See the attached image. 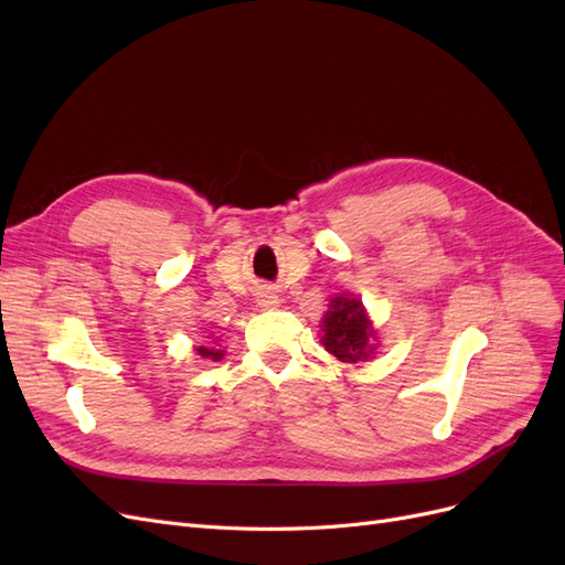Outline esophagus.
I'll return each instance as SVG.
<instances>
[{"label":"esophagus","instance_id":"1","mask_svg":"<svg viewBox=\"0 0 565 565\" xmlns=\"http://www.w3.org/2000/svg\"><path fill=\"white\" fill-rule=\"evenodd\" d=\"M256 301H259V306H264V309H273V306L280 303L278 295L273 292V289H259V292H256Z\"/></svg>","mask_w":565,"mask_h":565}]
</instances>
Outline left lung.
Instances as JSON below:
<instances>
[{"label":"left lung","instance_id":"8db88e82","mask_svg":"<svg viewBox=\"0 0 565 565\" xmlns=\"http://www.w3.org/2000/svg\"><path fill=\"white\" fill-rule=\"evenodd\" d=\"M377 332L372 328L361 299L339 295L330 301V311L322 318V347L341 363L367 361L374 351L372 341Z\"/></svg>","mask_w":565,"mask_h":565}]
</instances>
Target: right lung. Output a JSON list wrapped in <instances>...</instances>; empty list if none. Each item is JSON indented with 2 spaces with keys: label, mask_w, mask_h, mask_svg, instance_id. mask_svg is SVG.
<instances>
[{
  "label": "right lung",
  "mask_w": 565,
  "mask_h": 565,
  "mask_svg": "<svg viewBox=\"0 0 565 565\" xmlns=\"http://www.w3.org/2000/svg\"><path fill=\"white\" fill-rule=\"evenodd\" d=\"M195 351H198V355H202V358H210V361H221V358H224V351L210 349V347H198Z\"/></svg>",
  "instance_id": "obj_1"
}]
</instances>
